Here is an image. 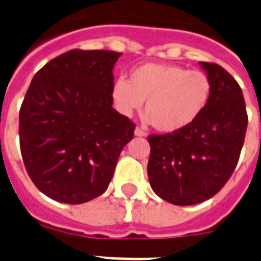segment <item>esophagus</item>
Segmentation results:
<instances>
[{"label":"esophagus","instance_id":"esophagus-1","mask_svg":"<svg viewBox=\"0 0 261 261\" xmlns=\"http://www.w3.org/2000/svg\"><path fill=\"white\" fill-rule=\"evenodd\" d=\"M134 134L137 135V137H146V131L143 130V128H141V127H137L134 131Z\"/></svg>","mask_w":261,"mask_h":261}]
</instances>
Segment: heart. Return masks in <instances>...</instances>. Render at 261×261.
I'll use <instances>...</instances> for the list:
<instances>
[{
	"label": "heart",
	"mask_w": 261,
	"mask_h": 261,
	"mask_svg": "<svg viewBox=\"0 0 261 261\" xmlns=\"http://www.w3.org/2000/svg\"><path fill=\"white\" fill-rule=\"evenodd\" d=\"M211 97V81L200 70L168 63H143L133 69L128 81L119 79L112 87V98L122 114L142 108L147 120L163 133L190 127L200 118Z\"/></svg>",
	"instance_id": "1"
}]
</instances>
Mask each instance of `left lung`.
Here are the masks:
<instances>
[{
	"mask_svg": "<svg viewBox=\"0 0 261 261\" xmlns=\"http://www.w3.org/2000/svg\"><path fill=\"white\" fill-rule=\"evenodd\" d=\"M211 97L200 118L184 130L151 134L147 176L160 198L191 206L214 196L239 163L248 126L243 90L217 63L200 62Z\"/></svg>",
	"mask_w": 261,
	"mask_h": 261,
	"instance_id": "1",
	"label": "left lung"
}]
</instances>
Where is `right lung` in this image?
I'll use <instances>...</instances> for the list:
<instances>
[{"mask_svg":"<svg viewBox=\"0 0 261 261\" xmlns=\"http://www.w3.org/2000/svg\"><path fill=\"white\" fill-rule=\"evenodd\" d=\"M122 53L70 50L34 75L20 108L25 169L48 198L80 204L108 188L135 124L112 108Z\"/></svg>","mask_w":261,"mask_h":261,"instance_id":"obj_1","label":"right lung"}]
</instances>
